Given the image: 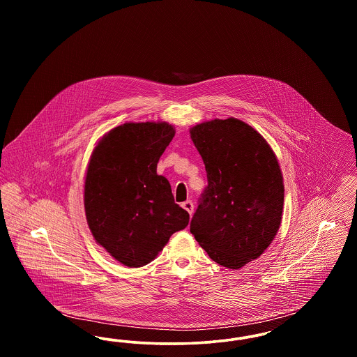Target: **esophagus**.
Segmentation results:
<instances>
[{"instance_id": "34e87169", "label": "esophagus", "mask_w": 357, "mask_h": 357, "mask_svg": "<svg viewBox=\"0 0 357 357\" xmlns=\"http://www.w3.org/2000/svg\"><path fill=\"white\" fill-rule=\"evenodd\" d=\"M182 207L186 210L187 213L191 215L194 213V204L191 201H186L182 204Z\"/></svg>"}]
</instances>
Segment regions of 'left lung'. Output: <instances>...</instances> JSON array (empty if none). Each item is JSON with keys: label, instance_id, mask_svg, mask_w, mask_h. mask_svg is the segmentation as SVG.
I'll return each instance as SVG.
<instances>
[{"label": "left lung", "instance_id": "1", "mask_svg": "<svg viewBox=\"0 0 357 357\" xmlns=\"http://www.w3.org/2000/svg\"><path fill=\"white\" fill-rule=\"evenodd\" d=\"M190 134L207 172L190 231L213 261L239 269L262 255L280 229V165L268 142L241 120L206 121Z\"/></svg>", "mask_w": 357, "mask_h": 357}]
</instances>
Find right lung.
I'll list each match as a JSON object with an SVG mask.
<instances>
[{"mask_svg": "<svg viewBox=\"0 0 357 357\" xmlns=\"http://www.w3.org/2000/svg\"><path fill=\"white\" fill-rule=\"evenodd\" d=\"M175 135L166 123H124L102 136L85 175L86 222L96 242L120 264L151 262L190 215L175 204L169 181L156 174Z\"/></svg>", "mask_w": 357, "mask_h": 357, "instance_id": "add662e5", "label": "right lung"}]
</instances>
